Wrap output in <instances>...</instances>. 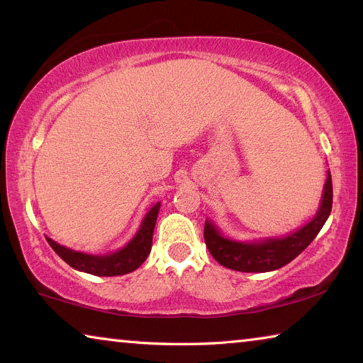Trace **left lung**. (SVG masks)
Returning <instances> with one entry per match:
<instances>
[{
    "label": "left lung",
    "instance_id": "1",
    "mask_svg": "<svg viewBox=\"0 0 363 363\" xmlns=\"http://www.w3.org/2000/svg\"><path fill=\"white\" fill-rule=\"evenodd\" d=\"M333 205V184L330 169L323 186L320 206L309 223L284 237H267L261 240L240 242L224 237L216 224L205 220V243L211 256L220 266L240 272H270L284 267L303 253L317 237L331 213Z\"/></svg>",
    "mask_w": 363,
    "mask_h": 363
}]
</instances>
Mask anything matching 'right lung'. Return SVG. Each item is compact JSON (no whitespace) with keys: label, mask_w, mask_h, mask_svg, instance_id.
<instances>
[{"label":"right lung","mask_w":363,"mask_h":363,"mask_svg":"<svg viewBox=\"0 0 363 363\" xmlns=\"http://www.w3.org/2000/svg\"><path fill=\"white\" fill-rule=\"evenodd\" d=\"M158 211L160 201L147 211L136 235L121 250L110 255L99 256L82 253V251H75L64 247V245H59L49 237H46V240L69 266L77 270H82V272L97 275V277H115V275L130 274L133 270H136L150 253L153 229H155Z\"/></svg>","instance_id":"right-lung-1"}]
</instances>
